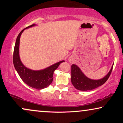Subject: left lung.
<instances>
[{"label":"left lung","mask_w":123,"mask_h":123,"mask_svg":"<svg viewBox=\"0 0 123 123\" xmlns=\"http://www.w3.org/2000/svg\"><path fill=\"white\" fill-rule=\"evenodd\" d=\"M113 65L111 70L105 77L99 80H92L84 75L80 69L76 65L73 64L71 66V81L77 90L80 91H88L95 89L103 85L111 75Z\"/></svg>","instance_id":"left-lung-1"}]
</instances>
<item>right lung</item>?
I'll return each instance as SVG.
<instances>
[{
	"instance_id": "add662e5",
	"label": "right lung",
	"mask_w": 123,
	"mask_h": 123,
	"mask_svg": "<svg viewBox=\"0 0 123 123\" xmlns=\"http://www.w3.org/2000/svg\"><path fill=\"white\" fill-rule=\"evenodd\" d=\"M35 25V24H33L25 28L21 31L18 35L14 49L13 63L15 70L24 82L29 87L37 90H41L47 87L52 83L53 80L54 72L57 69L61 63L64 62V61H61L49 66L47 68L40 70H31L24 65L20 60L19 55V40L21 35L25 29H28Z\"/></svg>"
}]
</instances>
